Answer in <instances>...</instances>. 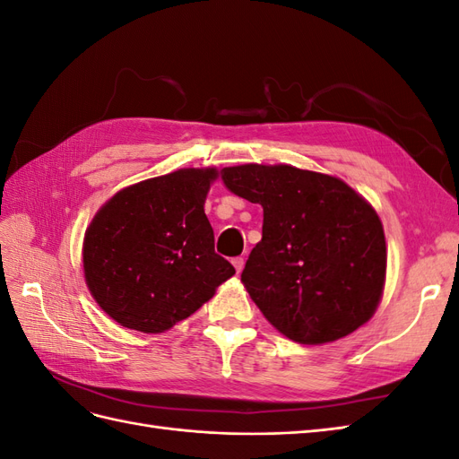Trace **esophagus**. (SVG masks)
<instances>
[{"label":"esophagus","instance_id":"esophagus-1","mask_svg":"<svg viewBox=\"0 0 459 459\" xmlns=\"http://www.w3.org/2000/svg\"><path fill=\"white\" fill-rule=\"evenodd\" d=\"M231 264H233L235 272L241 273V272H243V268H245V258H243V256H235V258L231 260Z\"/></svg>","mask_w":459,"mask_h":459}]
</instances>
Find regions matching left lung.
I'll return each mask as SVG.
<instances>
[{
	"mask_svg": "<svg viewBox=\"0 0 459 459\" xmlns=\"http://www.w3.org/2000/svg\"><path fill=\"white\" fill-rule=\"evenodd\" d=\"M221 182L264 211L241 281L277 331L324 344L368 322L383 295L386 245L364 197L339 178L289 164L230 166Z\"/></svg>",
	"mask_w": 459,
	"mask_h": 459,
	"instance_id": "obj_1",
	"label": "left lung"
}]
</instances>
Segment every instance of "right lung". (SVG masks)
I'll list each match as a JSON object with an SVG mask.
<instances>
[{"mask_svg": "<svg viewBox=\"0 0 459 459\" xmlns=\"http://www.w3.org/2000/svg\"><path fill=\"white\" fill-rule=\"evenodd\" d=\"M216 169H182L108 199L86 230L90 293L122 327L162 333L197 312L235 268L204 214Z\"/></svg>", "mask_w": 459, "mask_h": 459, "instance_id": "1", "label": "right lung"}]
</instances>
